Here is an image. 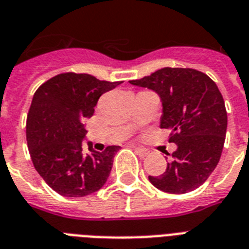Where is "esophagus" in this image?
Wrapping results in <instances>:
<instances>
[{
	"label": "esophagus",
	"mask_w": 249,
	"mask_h": 249,
	"mask_svg": "<svg viewBox=\"0 0 249 249\" xmlns=\"http://www.w3.org/2000/svg\"><path fill=\"white\" fill-rule=\"evenodd\" d=\"M134 150H136V152L140 156H142V158H144V156H147L148 154H150V151H148L147 148H142V147H134Z\"/></svg>",
	"instance_id": "obj_1"
}]
</instances>
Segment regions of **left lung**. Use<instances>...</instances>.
<instances>
[{
  "instance_id": "1",
  "label": "left lung",
  "mask_w": 249,
  "mask_h": 249,
  "mask_svg": "<svg viewBox=\"0 0 249 249\" xmlns=\"http://www.w3.org/2000/svg\"><path fill=\"white\" fill-rule=\"evenodd\" d=\"M130 84L159 95L160 128L170 129L169 142L177 144L165 172L148 176V181L169 194L197 189L220 161L228 129L224 98L214 81L193 68L165 67Z\"/></svg>"
}]
</instances>
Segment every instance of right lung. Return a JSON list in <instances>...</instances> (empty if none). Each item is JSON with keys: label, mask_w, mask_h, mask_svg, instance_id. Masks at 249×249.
I'll return each instance as SVG.
<instances>
[{"label": "right lung", "mask_w": 249, "mask_h": 249, "mask_svg": "<svg viewBox=\"0 0 249 249\" xmlns=\"http://www.w3.org/2000/svg\"><path fill=\"white\" fill-rule=\"evenodd\" d=\"M121 81L108 83L88 73H60L36 90L27 116V143L31 159L44 181L55 193L81 197L105 185L120 146L103 152L86 138L84 121L94 113L102 94Z\"/></svg>", "instance_id": "obj_1"}]
</instances>
